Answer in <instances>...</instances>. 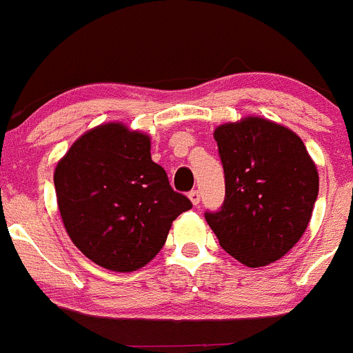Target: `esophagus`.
<instances>
[{
    "instance_id": "1",
    "label": "esophagus",
    "mask_w": 353,
    "mask_h": 353,
    "mask_svg": "<svg viewBox=\"0 0 353 353\" xmlns=\"http://www.w3.org/2000/svg\"><path fill=\"white\" fill-rule=\"evenodd\" d=\"M188 199H190V201H192V204L199 205V202H201V192L195 190V188H194V190L188 192Z\"/></svg>"
}]
</instances>
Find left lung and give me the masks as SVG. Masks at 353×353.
Listing matches in <instances>:
<instances>
[{"mask_svg":"<svg viewBox=\"0 0 353 353\" xmlns=\"http://www.w3.org/2000/svg\"><path fill=\"white\" fill-rule=\"evenodd\" d=\"M225 201L205 211L219 245L249 268L283 257L312 216L319 176L300 137L257 117L214 130Z\"/></svg>","mask_w":353,"mask_h":353,"instance_id":"left-lung-1","label":"left lung"}]
</instances>
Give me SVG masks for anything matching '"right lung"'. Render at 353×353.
I'll list each match as a JSON object with an SVG mask.
<instances>
[{"label": "right lung", "instance_id": "obj_1", "mask_svg": "<svg viewBox=\"0 0 353 353\" xmlns=\"http://www.w3.org/2000/svg\"><path fill=\"white\" fill-rule=\"evenodd\" d=\"M59 214L77 249L111 271H135L163 249L192 208L151 159V141L121 123L83 134L54 172Z\"/></svg>", "mask_w": 353, "mask_h": 353}]
</instances>
